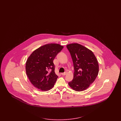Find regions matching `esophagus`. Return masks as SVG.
I'll use <instances>...</instances> for the list:
<instances>
[{
    "label": "esophagus",
    "mask_w": 121,
    "mask_h": 121,
    "mask_svg": "<svg viewBox=\"0 0 121 121\" xmlns=\"http://www.w3.org/2000/svg\"><path fill=\"white\" fill-rule=\"evenodd\" d=\"M66 72H65L64 73H61V74L62 75V76H64V75H65L66 74Z\"/></svg>",
    "instance_id": "34e87169"
}]
</instances>
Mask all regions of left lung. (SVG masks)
I'll return each instance as SVG.
<instances>
[{
    "label": "left lung",
    "mask_w": 121,
    "mask_h": 121,
    "mask_svg": "<svg viewBox=\"0 0 121 121\" xmlns=\"http://www.w3.org/2000/svg\"><path fill=\"white\" fill-rule=\"evenodd\" d=\"M66 48L73 60V79L68 83L77 91L86 90L95 80L99 72L98 60L93 52L77 43L68 44Z\"/></svg>",
    "instance_id": "1"
}]
</instances>
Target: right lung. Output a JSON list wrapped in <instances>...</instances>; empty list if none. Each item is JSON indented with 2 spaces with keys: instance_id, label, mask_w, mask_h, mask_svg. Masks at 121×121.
I'll use <instances>...</instances> for the list:
<instances>
[{
  "instance_id": "1",
  "label": "right lung",
  "mask_w": 121,
  "mask_h": 121,
  "mask_svg": "<svg viewBox=\"0 0 121 121\" xmlns=\"http://www.w3.org/2000/svg\"><path fill=\"white\" fill-rule=\"evenodd\" d=\"M63 48L59 44H46L35 50L28 57L26 73L35 87L43 91L53 87L58 77L55 72L53 60Z\"/></svg>"
}]
</instances>
